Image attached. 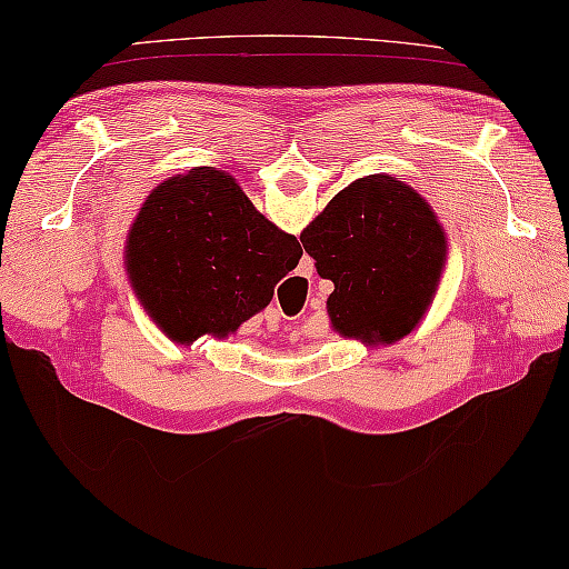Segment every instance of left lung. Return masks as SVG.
Wrapping results in <instances>:
<instances>
[{
  "label": "left lung",
  "instance_id": "obj_1",
  "mask_svg": "<svg viewBox=\"0 0 569 569\" xmlns=\"http://www.w3.org/2000/svg\"><path fill=\"white\" fill-rule=\"evenodd\" d=\"M331 279V328L365 346H390L421 323L447 269L449 241L426 197L390 174L343 187L300 233Z\"/></svg>",
  "mask_w": 569,
  "mask_h": 569
}]
</instances>
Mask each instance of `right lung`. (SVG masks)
Instances as JSON below:
<instances>
[{
  "mask_svg": "<svg viewBox=\"0 0 569 569\" xmlns=\"http://www.w3.org/2000/svg\"><path fill=\"white\" fill-rule=\"evenodd\" d=\"M298 238L253 208L228 171L194 167L146 197L126 241V271L171 341L236 333L298 267Z\"/></svg>",
  "mask_w": 569,
  "mask_h": 569,
  "instance_id": "right-lung-1",
  "label": "right lung"
}]
</instances>
